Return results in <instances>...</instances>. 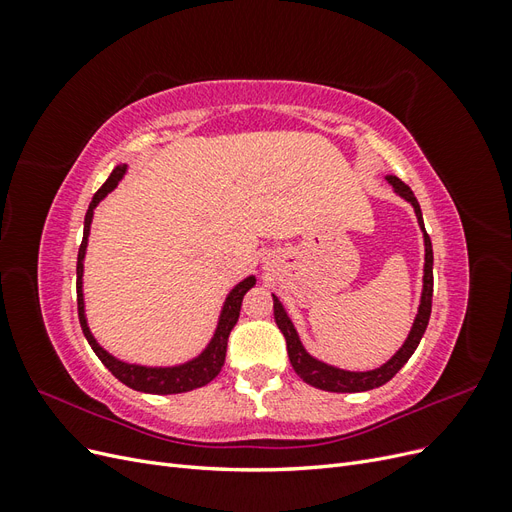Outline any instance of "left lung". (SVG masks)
I'll return each instance as SVG.
<instances>
[{
	"label": "left lung",
	"mask_w": 512,
	"mask_h": 512,
	"mask_svg": "<svg viewBox=\"0 0 512 512\" xmlns=\"http://www.w3.org/2000/svg\"><path fill=\"white\" fill-rule=\"evenodd\" d=\"M395 192L399 196H404L408 203L414 207V213L418 218V226L423 228V237H425V275H423V297H421V307H418V314L416 320L412 324V331L406 339V344L399 348V352L393 356L389 363H384L382 367L374 369V371H344V369H337L331 367L327 363H320L316 361L314 356H309L305 352V348L299 342V335L294 331L290 318L286 316L282 303L277 301V297H273V316L277 327L284 333L286 337V348H288V359L292 363V369L297 371V376L307 382L316 386V389L322 391H331V393H361V391H371L376 389V386H382L389 382L397 371L408 363L410 356L414 354L416 346L421 344V337L427 329L429 324V316H431V297H433V250H431V239L425 230L423 224V213H421V205H418L416 196L412 194V190L408 185L397 179V177H386Z\"/></svg>",
	"instance_id": "left-lung-1"
}]
</instances>
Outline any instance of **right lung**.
Wrapping results in <instances>:
<instances>
[{"label":"right lung","mask_w":512,"mask_h":512,"mask_svg":"<svg viewBox=\"0 0 512 512\" xmlns=\"http://www.w3.org/2000/svg\"><path fill=\"white\" fill-rule=\"evenodd\" d=\"M126 173V164H119L111 177L106 179V183L102 188L94 194L89 203V209L85 213V230H83V241L79 247V260H76V303H79V322L81 329L87 337V342L98 354V359L104 363V367L111 371V374L123 382L126 386L134 391H143V393H153V395H177V393H188L194 389H200V386L209 384L215 376L220 374V369L224 365L226 359V346H228V335L235 327L239 320V312H241V301L243 294L250 290L256 280L254 277H247L241 284H237L232 288V292L228 294V299L224 303L222 316L218 322V329H215V335L211 339V344L207 346V350L196 356L194 361L185 363V365H177V367H143V365H128L117 361L115 356L108 354L102 346H98V342L91 335L87 320H85V303H83V258H85V250H87V237H89V226H91V218H94V209L100 203V200L111 192L117 181Z\"/></svg>","instance_id":"1"}]
</instances>
